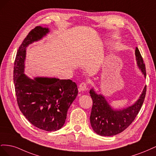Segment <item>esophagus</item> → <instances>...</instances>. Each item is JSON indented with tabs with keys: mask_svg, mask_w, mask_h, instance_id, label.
Here are the masks:
<instances>
[{
	"mask_svg": "<svg viewBox=\"0 0 156 156\" xmlns=\"http://www.w3.org/2000/svg\"><path fill=\"white\" fill-rule=\"evenodd\" d=\"M87 89V84L85 83H82L79 84V90L80 92H83Z\"/></svg>",
	"mask_w": 156,
	"mask_h": 156,
	"instance_id": "esophagus-1",
	"label": "esophagus"
}]
</instances>
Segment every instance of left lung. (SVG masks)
<instances>
[{
  "label": "left lung",
  "mask_w": 156,
  "mask_h": 156,
  "mask_svg": "<svg viewBox=\"0 0 156 156\" xmlns=\"http://www.w3.org/2000/svg\"><path fill=\"white\" fill-rule=\"evenodd\" d=\"M135 58L137 66L146 78V68L143 60L137 48H136ZM146 86L139 98L133 104L123 108H113L106 97L102 94H98L94 88L90 90L93 105L90 116L91 126L98 135L113 136L125 130L134 119L143 105L146 95Z\"/></svg>",
  "instance_id": "8db88e82"
}]
</instances>
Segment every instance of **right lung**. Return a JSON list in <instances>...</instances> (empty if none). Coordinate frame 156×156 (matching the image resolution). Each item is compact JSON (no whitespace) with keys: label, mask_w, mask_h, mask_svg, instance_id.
Returning <instances> with one entry per match:
<instances>
[{"label":"right lung","mask_w":156,"mask_h":156,"mask_svg":"<svg viewBox=\"0 0 156 156\" xmlns=\"http://www.w3.org/2000/svg\"><path fill=\"white\" fill-rule=\"evenodd\" d=\"M49 32L48 27H36L23 40L14 63L13 81L17 104L26 119L37 128L55 131L64 126L69 108L77 96L76 83L56 77L32 79L25 73L28 46Z\"/></svg>","instance_id":"right-lung-1"}]
</instances>
